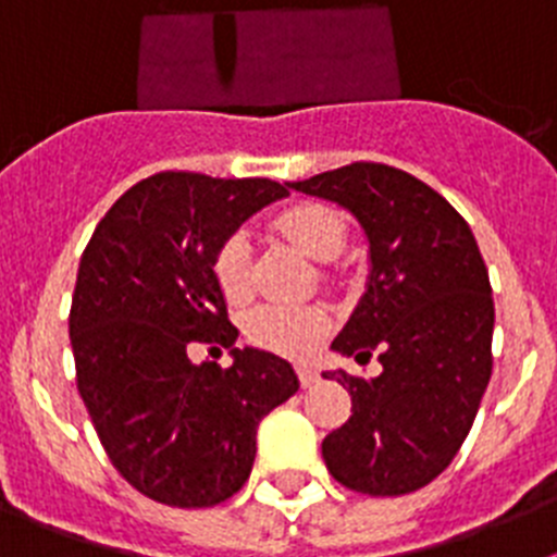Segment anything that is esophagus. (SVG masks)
<instances>
[{"instance_id":"1","label":"esophagus","mask_w":557,"mask_h":557,"mask_svg":"<svg viewBox=\"0 0 557 557\" xmlns=\"http://www.w3.org/2000/svg\"><path fill=\"white\" fill-rule=\"evenodd\" d=\"M295 371H298V379H301V387L318 385V379H321L312 366H298V368H295Z\"/></svg>"}]
</instances>
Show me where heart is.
Wrapping results in <instances>:
<instances>
[{"mask_svg": "<svg viewBox=\"0 0 557 557\" xmlns=\"http://www.w3.org/2000/svg\"><path fill=\"white\" fill-rule=\"evenodd\" d=\"M273 228L289 243H295L318 262L337 259L346 245V220L337 211L318 200H298L273 218ZM211 275L228 304H243L250 298V243L243 231H231L211 256ZM332 326L321 304L307 307H282L268 304L250 312L245 334L253 346L268 348L287 357H307L318 348L323 334Z\"/></svg>", "mask_w": 557, "mask_h": 557, "instance_id": "heart-1", "label": "heart"}]
</instances>
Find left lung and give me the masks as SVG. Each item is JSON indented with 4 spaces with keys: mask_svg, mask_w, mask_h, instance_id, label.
Listing matches in <instances>:
<instances>
[{
    "mask_svg": "<svg viewBox=\"0 0 557 557\" xmlns=\"http://www.w3.org/2000/svg\"><path fill=\"white\" fill-rule=\"evenodd\" d=\"M287 186L351 211L371 248L366 295L332 348L379 351L382 373H323L351 393V418L323 437V460L359 494H412L455 460L488 387V268L469 223L410 172L357 161Z\"/></svg>",
    "mask_w": 557,
    "mask_h": 557,
    "instance_id": "1",
    "label": "left lung"
}]
</instances>
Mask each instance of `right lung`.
Here are the masks:
<instances>
[{
  "instance_id": "right-lung-1",
  "label": "right lung",
  "mask_w": 557,
  "mask_h": 557,
  "mask_svg": "<svg viewBox=\"0 0 557 557\" xmlns=\"http://www.w3.org/2000/svg\"><path fill=\"white\" fill-rule=\"evenodd\" d=\"M284 195L268 178L156 172L108 209L81 256L69 312L77 391L116 471L161 505L234 496L259 421L298 391L287 359L234 348L211 275L214 248ZM200 342L231 347L232 368L195 367Z\"/></svg>"
}]
</instances>
